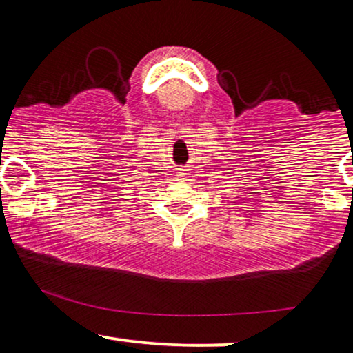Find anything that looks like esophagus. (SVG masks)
Masks as SVG:
<instances>
[{
	"label": "esophagus",
	"instance_id": "esophagus-1",
	"mask_svg": "<svg viewBox=\"0 0 353 353\" xmlns=\"http://www.w3.org/2000/svg\"><path fill=\"white\" fill-rule=\"evenodd\" d=\"M181 177H185V174H181Z\"/></svg>",
	"mask_w": 353,
	"mask_h": 353
}]
</instances>
